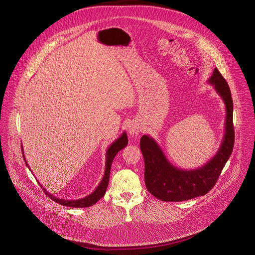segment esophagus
Wrapping results in <instances>:
<instances>
[{
  "label": "esophagus",
  "mask_w": 255,
  "mask_h": 255,
  "mask_svg": "<svg viewBox=\"0 0 255 255\" xmlns=\"http://www.w3.org/2000/svg\"><path fill=\"white\" fill-rule=\"evenodd\" d=\"M141 131H142V129H141L140 127L134 125V124H132L131 126H129V129H128L129 134L132 135V136H137Z\"/></svg>",
  "instance_id": "obj_1"
}]
</instances>
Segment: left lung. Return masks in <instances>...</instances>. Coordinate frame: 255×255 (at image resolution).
Masks as SVG:
<instances>
[{
  "label": "left lung",
  "mask_w": 255,
  "mask_h": 255,
  "mask_svg": "<svg viewBox=\"0 0 255 255\" xmlns=\"http://www.w3.org/2000/svg\"><path fill=\"white\" fill-rule=\"evenodd\" d=\"M226 108L225 131L219 149L205 165L196 169H181L171 164L157 142L147 135L140 139L144 158V179L147 191L163 202H180L204 196L217 183L234 147L233 101L229 86L220 71L214 69L208 81Z\"/></svg>",
  "instance_id": "1"
}]
</instances>
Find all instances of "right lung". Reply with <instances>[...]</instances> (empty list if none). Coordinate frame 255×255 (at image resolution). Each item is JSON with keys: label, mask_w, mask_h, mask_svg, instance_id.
Instances as JSON below:
<instances>
[{"label": "right lung", "mask_w": 255, "mask_h": 255, "mask_svg": "<svg viewBox=\"0 0 255 255\" xmlns=\"http://www.w3.org/2000/svg\"><path fill=\"white\" fill-rule=\"evenodd\" d=\"M128 144V138H127V134L126 132H124L118 139H116L110 146H109L107 152H106V168H105V174L101 180L100 185L97 187V189L89 196L85 197V198H82V199H79V200H64V199H59V198H56L54 197L53 195H51L50 193H48L41 185L40 187L42 188L43 192L45 193V195L47 197H49L52 201H54L55 203L59 204V205H62V206H66V207H71V208H87V207H90V206H93L95 205L102 197H104L106 191H107V188H108V185H109V177H110V170H111V165H112V162L116 156V154L121 150L123 149L124 147L127 146ZM22 153H23V158L25 160V163L26 165L28 166V168L30 169L26 159H25V156H24V152H23V147H22Z\"/></svg>", "instance_id": "obj_1"}]
</instances>
